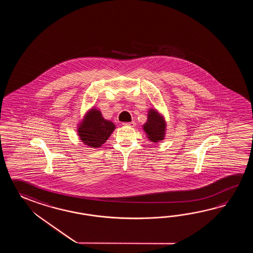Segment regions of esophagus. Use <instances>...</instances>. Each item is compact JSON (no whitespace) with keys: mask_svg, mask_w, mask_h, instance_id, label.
<instances>
[{"mask_svg":"<svg viewBox=\"0 0 253 253\" xmlns=\"http://www.w3.org/2000/svg\"><path fill=\"white\" fill-rule=\"evenodd\" d=\"M123 125L124 126H131V127H134V126H135V123L134 122H129V123H123Z\"/></svg>","mask_w":253,"mask_h":253,"instance_id":"1","label":"esophagus"}]
</instances>
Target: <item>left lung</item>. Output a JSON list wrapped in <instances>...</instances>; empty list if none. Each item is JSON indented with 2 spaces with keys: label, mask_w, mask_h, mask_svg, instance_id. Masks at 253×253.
Instances as JSON below:
<instances>
[{
  "label": "left lung",
  "mask_w": 253,
  "mask_h": 253,
  "mask_svg": "<svg viewBox=\"0 0 253 253\" xmlns=\"http://www.w3.org/2000/svg\"><path fill=\"white\" fill-rule=\"evenodd\" d=\"M146 137L153 143H159L165 139L167 133V121L165 117L156 108H150L147 113V120L143 125Z\"/></svg>",
  "instance_id": "1"
}]
</instances>
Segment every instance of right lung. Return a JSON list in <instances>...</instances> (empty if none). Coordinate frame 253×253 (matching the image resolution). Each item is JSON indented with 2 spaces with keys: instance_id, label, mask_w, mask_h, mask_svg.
<instances>
[{
  "instance_id": "right-lung-1",
  "label": "right lung",
  "mask_w": 253,
  "mask_h": 253,
  "mask_svg": "<svg viewBox=\"0 0 253 253\" xmlns=\"http://www.w3.org/2000/svg\"><path fill=\"white\" fill-rule=\"evenodd\" d=\"M116 129V125L103 118L98 108L87 110L78 124V135L84 145L91 148H98L106 143Z\"/></svg>"
}]
</instances>
